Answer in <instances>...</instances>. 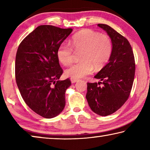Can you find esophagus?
<instances>
[{"instance_id":"esophagus-1","label":"esophagus","mask_w":150,"mask_h":150,"mask_svg":"<svg viewBox=\"0 0 150 150\" xmlns=\"http://www.w3.org/2000/svg\"><path fill=\"white\" fill-rule=\"evenodd\" d=\"M71 81L72 83H75L76 82H77L78 79H74V78H71Z\"/></svg>"}]
</instances>
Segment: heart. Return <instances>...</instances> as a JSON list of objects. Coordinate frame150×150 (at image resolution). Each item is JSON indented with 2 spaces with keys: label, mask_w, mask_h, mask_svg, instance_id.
Masks as SVG:
<instances>
[{
  "label": "heart",
  "mask_w": 150,
  "mask_h": 150,
  "mask_svg": "<svg viewBox=\"0 0 150 150\" xmlns=\"http://www.w3.org/2000/svg\"><path fill=\"white\" fill-rule=\"evenodd\" d=\"M70 44L62 43L57 51L59 62L65 65L73 61V50L82 51L81 62L75 63L65 70V75L74 79L82 78L93 72L94 67L100 70L108 62L112 51V44L108 35L91 29H85L73 35Z\"/></svg>",
  "instance_id": "heart-1"
}]
</instances>
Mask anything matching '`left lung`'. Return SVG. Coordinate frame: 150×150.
Wrapping results in <instances>:
<instances>
[{
    "instance_id": "left-lung-1",
    "label": "left lung",
    "mask_w": 150,
    "mask_h": 150,
    "mask_svg": "<svg viewBox=\"0 0 150 150\" xmlns=\"http://www.w3.org/2000/svg\"><path fill=\"white\" fill-rule=\"evenodd\" d=\"M97 26L110 37L112 51L108 63L95 76L100 81L87 83L86 98L94 112L105 116L115 112L128 98L135 75V62L128 40L108 25Z\"/></svg>"
}]
</instances>
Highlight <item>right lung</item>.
I'll return each mask as SVG.
<instances>
[{
  "label": "right lung",
  "mask_w": 150,
  "mask_h": 150,
  "mask_svg": "<svg viewBox=\"0 0 150 150\" xmlns=\"http://www.w3.org/2000/svg\"><path fill=\"white\" fill-rule=\"evenodd\" d=\"M73 29L51 25L37 27L18 48L15 76L21 96L32 110L45 118H54L65 105L69 79L59 81L63 70L57 51Z\"/></svg>",
  "instance_id": "add662e5"
}]
</instances>
